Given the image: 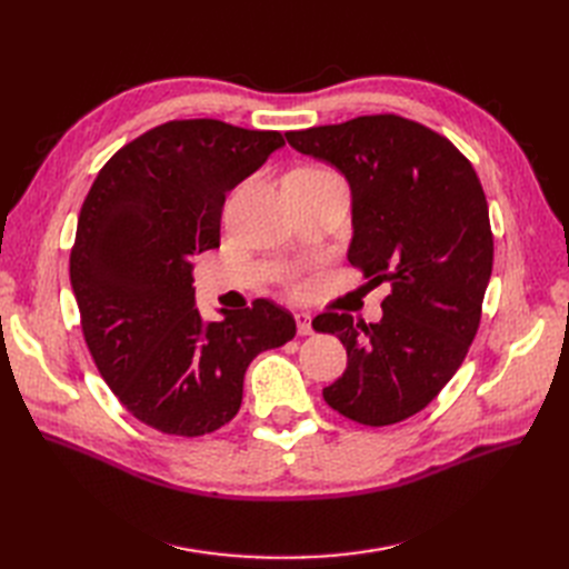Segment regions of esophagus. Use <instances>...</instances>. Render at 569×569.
I'll use <instances>...</instances> for the list:
<instances>
[{
	"mask_svg": "<svg viewBox=\"0 0 569 569\" xmlns=\"http://www.w3.org/2000/svg\"><path fill=\"white\" fill-rule=\"evenodd\" d=\"M295 320H297V330H299V335H311L313 332V327H311V313H306V311H297L295 313Z\"/></svg>",
	"mask_w": 569,
	"mask_h": 569,
	"instance_id": "obj_1",
	"label": "esophagus"
}]
</instances>
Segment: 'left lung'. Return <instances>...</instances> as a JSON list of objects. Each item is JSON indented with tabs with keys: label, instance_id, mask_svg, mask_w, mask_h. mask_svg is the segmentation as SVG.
Masks as SVG:
<instances>
[{
	"label": "left lung",
	"instance_id": "1",
	"mask_svg": "<svg viewBox=\"0 0 569 569\" xmlns=\"http://www.w3.org/2000/svg\"><path fill=\"white\" fill-rule=\"evenodd\" d=\"M284 137L349 182V261L372 284L391 282L377 322L313 320L347 349V370L322 399L360 425L401 422L446 387L477 335L493 266L485 189L446 137L393 113Z\"/></svg>",
	"mask_w": 569,
	"mask_h": 569
}]
</instances>
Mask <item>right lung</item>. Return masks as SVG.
<instances>
[{
    "instance_id": "obj_1",
    "label": "right lung",
    "mask_w": 569,
    "mask_h": 569,
    "mask_svg": "<svg viewBox=\"0 0 569 569\" xmlns=\"http://www.w3.org/2000/svg\"><path fill=\"white\" fill-rule=\"evenodd\" d=\"M282 147L274 130L170 120L116 151L82 203L71 287L84 341L118 401L163 435L230 422L251 360L297 335L268 299L203 320L192 287L228 192Z\"/></svg>"
}]
</instances>
